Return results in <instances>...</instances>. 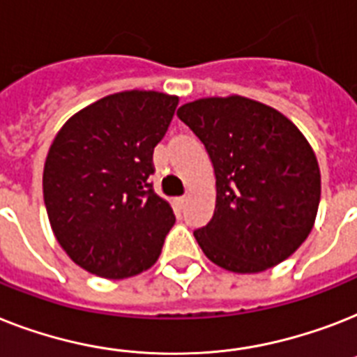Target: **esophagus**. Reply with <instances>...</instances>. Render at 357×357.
<instances>
[{
	"instance_id": "1",
	"label": "esophagus",
	"mask_w": 357,
	"mask_h": 357,
	"mask_svg": "<svg viewBox=\"0 0 357 357\" xmlns=\"http://www.w3.org/2000/svg\"><path fill=\"white\" fill-rule=\"evenodd\" d=\"M174 204L178 205V207H183V205L187 204V196H181V198H176V199H174Z\"/></svg>"
}]
</instances>
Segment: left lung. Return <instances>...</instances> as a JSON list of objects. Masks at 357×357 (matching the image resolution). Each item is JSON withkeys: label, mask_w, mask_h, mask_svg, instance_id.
Returning <instances> with one entry per match:
<instances>
[{"label": "left lung", "mask_w": 357, "mask_h": 357, "mask_svg": "<svg viewBox=\"0 0 357 357\" xmlns=\"http://www.w3.org/2000/svg\"><path fill=\"white\" fill-rule=\"evenodd\" d=\"M178 117L205 144L216 179L213 218L194 236L211 262L260 273L308 238L321 170L308 139L279 109L242 95L183 104Z\"/></svg>", "instance_id": "left-lung-1"}]
</instances>
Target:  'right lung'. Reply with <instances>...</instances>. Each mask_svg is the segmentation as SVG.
<instances>
[{
	"label": "right lung",
	"instance_id": "right-lung-1",
	"mask_svg": "<svg viewBox=\"0 0 357 357\" xmlns=\"http://www.w3.org/2000/svg\"><path fill=\"white\" fill-rule=\"evenodd\" d=\"M179 97L146 89L106 95L63 123L43 165V202L58 244L102 279L152 268L174 225L152 190V153Z\"/></svg>",
	"mask_w": 357,
	"mask_h": 357
}]
</instances>
